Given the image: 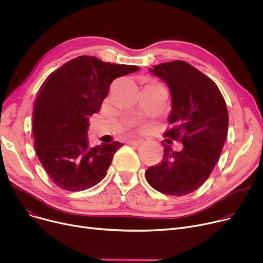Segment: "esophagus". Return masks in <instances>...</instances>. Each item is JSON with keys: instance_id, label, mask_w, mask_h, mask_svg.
<instances>
[{"instance_id": "34e87169", "label": "esophagus", "mask_w": 263, "mask_h": 263, "mask_svg": "<svg viewBox=\"0 0 263 263\" xmlns=\"http://www.w3.org/2000/svg\"><path fill=\"white\" fill-rule=\"evenodd\" d=\"M142 143H143L142 140H130V141H128V144L131 145V146H139Z\"/></svg>"}]
</instances>
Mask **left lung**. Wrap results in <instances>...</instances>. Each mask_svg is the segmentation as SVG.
I'll return each instance as SVG.
<instances>
[{"label": "left lung", "mask_w": 263, "mask_h": 263, "mask_svg": "<svg viewBox=\"0 0 263 263\" xmlns=\"http://www.w3.org/2000/svg\"><path fill=\"white\" fill-rule=\"evenodd\" d=\"M149 70L171 90L173 128L165 136L183 148L174 151L163 144L164 158L146 171V179L163 194L186 195L209 178L219 159L228 132L227 105L215 83L186 62L162 63Z\"/></svg>", "instance_id": "left-lung-1"}]
</instances>
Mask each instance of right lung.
<instances>
[{
	"instance_id": "add662e5",
	"label": "right lung",
	"mask_w": 263,
	"mask_h": 263,
	"mask_svg": "<svg viewBox=\"0 0 263 263\" xmlns=\"http://www.w3.org/2000/svg\"><path fill=\"white\" fill-rule=\"evenodd\" d=\"M139 69L83 55L47 78L34 104L33 135L38 159L58 186L82 191L105 177L122 144L90 146L88 120L100 110L113 80Z\"/></svg>"
}]
</instances>
